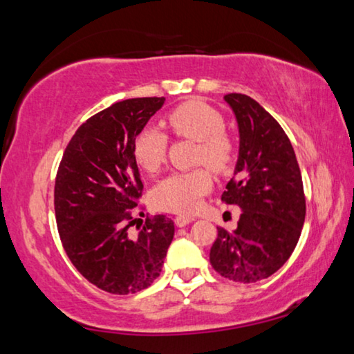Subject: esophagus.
Instances as JSON below:
<instances>
[{
    "mask_svg": "<svg viewBox=\"0 0 354 354\" xmlns=\"http://www.w3.org/2000/svg\"><path fill=\"white\" fill-rule=\"evenodd\" d=\"M192 221H194V216H189V215H176L175 216V223H176V226H179V227L186 226Z\"/></svg>",
    "mask_w": 354,
    "mask_h": 354,
    "instance_id": "esophagus-1",
    "label": "esophagus"
}]
</instances>
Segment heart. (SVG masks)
Listing matches in <instances>:
<instances>
[{
  "mask_svg": "<svg viewBox=\"0 0 354 354\" xmlns=\"http://www.w3.org/2000/svg\"><path fill=\"white\" fill-rule=\"evenodd\" d=\"M167 125L176 138L196 141L194 163H205L216 173H226L236 158V144L225 129L218 109L203 101H186L167 115ZM168 138L157 128H142L133 142L134 160L144 171L157 173L165 163ZM213 178L205 167L167 176L153 189L152 201L160 210L196 212L203 196L212 191Z\"/></svg>",
  "mask_w": 354,
  "mask_h": 354,
  "instance_id": "1",
  "label": "heart"
}]
</instances>
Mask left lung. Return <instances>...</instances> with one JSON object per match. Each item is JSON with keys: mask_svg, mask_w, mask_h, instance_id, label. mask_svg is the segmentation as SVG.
<instances>
[{"mask_svg": "<svg viewBox=\"0 0 354 354\" xmlns=\"http://www.w3.org/2000/svg\"><path fill=\"white\" fill-rule=\"evenodd\" d=\"M225 99L236 113L241 149L221 201L241 207V218L236 231L218 226L210 263L229 281L252 283L292 255L305 223V191L295 151L276 118L245 94Z\"/></svg>", "mask_w": 354, "mask_h": 354, "instance_id": "left-lung-1", "label": "left lung"}]
</instances>
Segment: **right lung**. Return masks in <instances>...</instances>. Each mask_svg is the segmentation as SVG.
<instances>
[{
    "label": "right lung",
    "mask_w": 354,
    "mask_h": 354,
    "mask_svg": "<svg viewBox=\"0 0 354 354\" xmlns=\"http://www.w3.org/2000/svg\"><path fill=\"white\" fill-rule=\"evenodd\" d=\"M163 101L127 99L89 117L57 168L54 210L64 250L88 282L113 295L151 286L175 236V223L165 215L134 218L144 208L138 205L144 184L133 142ZM134 224L138 234L129 232Z\"/></svg>",
    "instance_id": "right-lung-1"
}]
</instances>
